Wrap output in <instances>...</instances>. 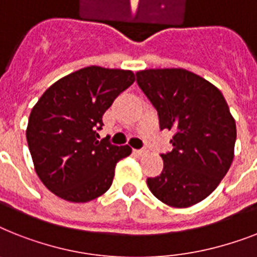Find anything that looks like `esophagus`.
<instances>
[{
	"label": "esophagus",
	"instance_id": "1",
	"mask_svg": "<svg viewBox=\"0 0 257 257\" xmlns=\"http://www.w3.org/2000/svg\"><path fill=\"white\" fill-rule=\"evenodd\" d=\"M135 153L140 154V156H143V154H147L148 153V149H147V148H143V149H136Z\"/></svg>",
	"mask_w": 257,
	"mask_h": 257
}]
</instances>
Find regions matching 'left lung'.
I'll return each mask as SVG.
<instances>
[{"label":"left lung","mask_w":257,"mask_h":257,"mask_svg":"<svg viewBox=\"0 0 257 257\" xmlns=\"http://www.w3.org/2000/svg\"><path fill=\"white\" fill-rule=\"evenodd\" d=\"M137 84L157 109L160 128L173 131L164 170L149 190L172 207H190L218 187L233 160L236 125L222 92L183 68L139 71Z\"/></svg>","instance_id":"left-lung-1"}]
</instances>
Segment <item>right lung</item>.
<instances>
[{"label":"right lung","mask_w":257,"mask_h":257,"mask_svg":"<svg viewBox=\"0 0 257 257\" xmlns=\"http://www.w3.org/2000/svg\"><path fill=\"white\" fill-rule=\"evenodd\" d=\"M136 80L132 71L81 68L55 81L31 109L26 139L35 172L59 198L84 203L110 187L114 168L132 153L99 140L103 114Z\"/></svg>","instance_id":"1"}]
</instances>
